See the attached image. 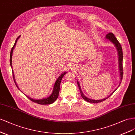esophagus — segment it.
<instances>
[{
    "instance_id": "esophagus-1",
    "label": "esophagus",
    "mask_w": 135,
    "mask_h": 135,
    "mask_svg": "<svg viewBox=\"0 0 135 135\" xmlns=\"http://www.w3.org/2000/svg\"><path fill=\"white\" fill-rule=\"evenodd\" d=\"M69 68H70V69H75V68L76 67H75V66H74L73 64H71V66H70V67H69Z\"/></svg>"
}]
</instances>
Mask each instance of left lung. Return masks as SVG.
Listing matches in <instances>:
<instances>
[{"mask_svg":"<svg viewBox=\"0 0 135 135\" xmlns=\"http://www.w3.org/2000/svg\"><path fill=\"white\" fill-rule=\"evenodd\" d=\"M106 38L108 40L110 41V42H112L113 44H114V45L115 46V48L117 50V52H118V64H119V76H120V82H119V85H120V83H121V81L122 80V78H123V66H122V62H123V51H122V46L120 44V43L119 42V41L117 40V38L115 37L114 35L112 33L110 32L108 33L106 36H105ZM77 84L78 86H79V88L80 91V93H81V97L82 98H83L85 101H86L87 102H89V103H100V102H102L104 100H105V99H107V98H108L109 97H110L111 95L114 93V91L118 89V88L119 87V86L117 87V88L115 89L113 92L109 95V96L103 99H100V100H94V99H91L90 98H88V97H86L85 95L84 94L83 92L82 91L81 88V86L80 85L79 82L78 80H77Z\"/></svg>","mask_w":135,"mask_h":135,"instance_id":"8db88e82","label":"left lung"}]
</instances>
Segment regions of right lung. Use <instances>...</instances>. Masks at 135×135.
Listing matches in <instances>:
<instances>
[{"mask_svg": "<svg viewBox=\"0 0 135 135\" xmlns=\"http://www.w3.org/2000/svg\"><path fill=\"white\" fill-rule=\"evenodd\" d=\"M21 35L19 36L18 37H17V38L16 40V41H15V44L13 45V47L12 48V50L11 51V54H10V64H11V68L12 69H13L12 68V55H13V50H14V48L15 47V46L16 45V43L17 42V40H18V38L20 37ZM13 71V79H14V81H15V84L16 85V86L17 87V88L19 90L21 91V90L19 89V88L18 87V86H17V83H16V80H15V75H14V72H13V71ZM67 73L66 71H65L64 72H63L61 75H60L57 79H56L55 82V84L54 85V88H53V91H52L51 94L49 95V97H47V98H43L42 99H32L31 98H30L28 96H27V95H25L30 100H31L34 103H37L38 104H41V105H47V104H52L54 102H55V100L56 99H57L58 97V95H59V90H60V82H61V81H62V78L63 77V76L65 75V74H66ZM22 92V91H21Z\"/></svg>", "mask_w": 135, "mask_h": 135, "instance_id": "obj_1", "label": "right lung"}]
</instances>
